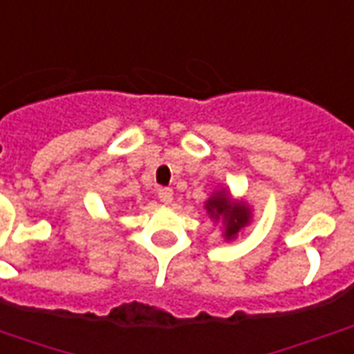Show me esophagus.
Here are the masks:
<instances>
[{
    "label": "esophagus",
    "instance_id": "34e87169",
    "mask_svg": "<svg viewBox=\"0 0 354 354\" xmlns=\"http://www.w3.org/2000/svg\"><path fill=\"white\" fill-rule=\"evenodd\" d=\"M172 195H174V193H172L170 187H161V189H159V201L165 203V205H170V203H172Z\"/></svg>",
    "mask_w": 354,
    "mask_h": 354
}]
</instances>
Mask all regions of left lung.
Masks as SVG:
<instances>
[{
	"label": "left lung",
	"instance_id": "obj_1",
	"mask_svg": "<svg viewBox=\"0 0 354 354\" xmlns=\"http://www.w3.org/2000/svg\"><path fill=\"white\" fill-rule=\"evenodd\" d=\"M205 208H207L210 218L222 220L225 241L237 237L239 231L246 227L250 223V218H252V210L245 201H233L225 189L212 193V197L207 201Z\"/></svg>",
	"mask_w": 354,
	"mask_h": 354
}]
</instances>
